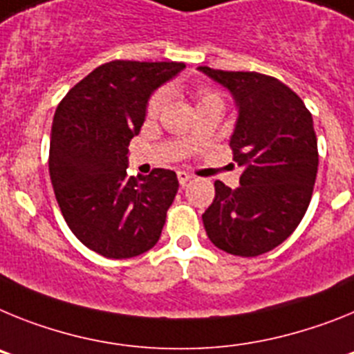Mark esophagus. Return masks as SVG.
<instances>
[{"instance_id":"1","label":"esophagus","mask_w":354,"mask_h":354,"mask_svg":"<svg viewBox=\"0 0 354 354\" xmlns=\"http://www.w3.org/2000/svg\"><path fill=\"white\" fill-rule=\"evenodd\" d=\"M176 176H178V181H180V185L183 187L187 183V181H189L190 178H192V174H189V173H187V171H178Z\"/></svg>"}]
</instances>
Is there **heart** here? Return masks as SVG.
<instances>
[{
	"label": "heart",
	"instance_id": "heart-1",
	"mask_svg": "<svg viewBox=\"0 0 354 354\" xmlns=\"http://www.w3.org/2000/svg\"><path fill=\"white\" fill-rule=\"evenodd\" d=\"M199 104L201 103H207V101H212V100H221V96L217 94V92L214 91H208V88H203V91H199ZM165 101H167V91H164V88H160V91H156L155 94L151 96V100H149V103H147V115L149 118H155V115H158L160 110L164 109Z\"/></svg>",
	"mask_w": 354,
	"mask_h": 354
}]
</instances>
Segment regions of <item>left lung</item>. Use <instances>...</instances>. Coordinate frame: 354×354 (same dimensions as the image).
Masks as SVG:
<instances>
[{"instance_id": "left-lung-1", "label": "left lung", "mask_w": 354, "mask_h": 354, "mask_svg": "<svg viewBox=\"0 0 354 354\" xmlns=\"http://www.w3.org/2000/svg\"><path fill=\"white\" fill-rule=\"evenodd\" d=\"M198 69L235 97L239 119L230 147L244 169L236 189L215 181V198L203 224L219 250L258 257L290 236L310 205L319 165L312 113L296 92L272 76Z\"/></svg>"}]
</instances>
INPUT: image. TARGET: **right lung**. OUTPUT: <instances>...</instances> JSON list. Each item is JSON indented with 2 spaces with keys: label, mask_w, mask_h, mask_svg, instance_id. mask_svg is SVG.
I'll list each match as a JSON object with an SVG mask.
<instances>
[{
  "label": "right lung",
  "mask_w": 354,
  "mask_h": 354,
  "mask_svg": "<svg viewBox=\"0 0 354 354\" xmlns=\"http://www.w3.org/2000/svg\"><path fill=\"white\" fill-rule=\"evenodd\" d=\"M183 62L112 60L96 67L57 106L49 176L76 239L106 258H131L158 242L178 178L169 169L126 176L128 146L146 118L151 92Z\"/></svg>",
  "instance_id": "add662e5"
}]
</instances>
